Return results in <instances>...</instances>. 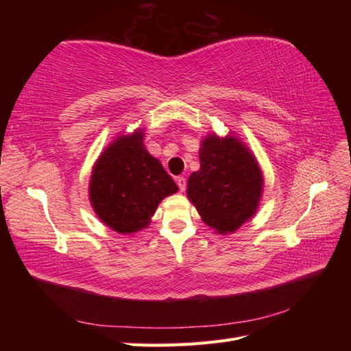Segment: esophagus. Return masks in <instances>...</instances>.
I'll return each mask as SVG.
<instances>
[{"label":"esophagus","mask_w":351,"mask_h":351,"mask_svg":"<svg viewBox=\"0 0 351 351\" xmlns=\"http://www.w3.org/2000/svg\"><path fill=\"white\" fill-rule=\"evenodd\" d=\"M176 184H178V187H180V190L184 191L185 190V185H187V180H185L184 176H178L176 178Z\"/></svg>","instance_id":"1"}]
</instances>
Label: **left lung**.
<instances>
[{
	"label": "left lung",
	"instance_id": "8db88e82",
	"mask_svg": "<svg viewBox=\"0 0 351 351\" xmlns=\"http://www.w3.org/2000/svg\"><path fill=\"white\" fill-rule=\"evenodd\" d=\"M200 169L187 181V196L206 226L234 234L256 214L264 176L256 156L234 134L215 132L200 141Z\"/></svg>",
	"mask_w": 351,
	"mask_h": 351
}]
</instances>
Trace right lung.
<instances>
[{"label":"right lung","instance_id":"add662e5","mask_svg":"<svg viewBox=\"0 0 351 351\" xmlns=\"http://www.w3.org/2000/svg\"><path fill=\"white\" fill-rule=\"evenodd\" d=\"M145 130L121 134L101 152L92 169L88 199L110 229L131 235L146 229L160 202L178 185L160 160L145 147Z\"/></svg>","mask_w":351,"mask_h":351}]
</instances>
